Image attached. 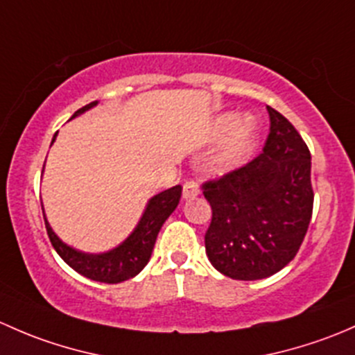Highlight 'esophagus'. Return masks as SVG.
<instances>
[{
    "label": "esophagus",
    "mask_w": 355,
    "mask_h": 355,
    "mask_svg": "<svg viewBox=\"0 0 355 355\" xmlns=\"http://www.w3.org/2000/svg\"><path fill=\"white\" fill-rule=\"evenodd\" d=\"M200 195V184L196 181H193V179H189V181L184 182V186H182V198L188 200V198H195V196Z\"/></svg>",
    "instance_id": "34e87169"
}]
</instances>
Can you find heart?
<instances>
[{"instance_id":"1","label":"heart","mask_w":355,"mask_h":355,"mask_svg":"<svg viewBox=\"0 0 355 355\" xmlns=\"http://www.w3.org/2000/svg\"><path fill=\"white\" fill-rule=\"evenodd\" d=\"M214 131L215 135L227 133L218 148L215 162L218 167H231L250 152L257 133V123L250 116L234 119L232 114H225L215 121Z\"/></svg>"}]
</instances>
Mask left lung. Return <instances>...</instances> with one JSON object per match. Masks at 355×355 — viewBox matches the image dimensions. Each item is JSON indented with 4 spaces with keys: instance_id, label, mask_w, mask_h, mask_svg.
<instances>
[{
    "instance_id": "obj_1",
    "label": "left lung",
    "mask_w": 355,
    "mask_h": 355,
    "mask_svg": "<svg viewBox=\"0 0 355 355\" xmlns=\"http://www.w3.org/2000/svg\"><path fill=\"white\" fill-rule=\"evenodd\" d=\"M258 157L202 184L211 207L205 250L211 265L236 280L266 279L297 254L313 215L311 153L273 107Z\"/></svg>"
}]
</instances>
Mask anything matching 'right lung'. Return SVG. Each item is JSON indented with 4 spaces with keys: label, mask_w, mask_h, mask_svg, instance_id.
<instances>
[{
    "label": "right lung",
    "mask_w": 355,
    "mask_h": 355,
    "mask_svg": "<svg viewBox=\"0 0 355 355\" xmlns=\"http://www.w3.org/2000/svg\"><path fill=\"white\" fill-rule=\"evenodd\" d=\"M96 104L97 101L83 105L82 109H78L71 116V119L80 116L82 112L89 111ZM54 138H56V135H54ZM181 191L182 188L178 184L150 198L135 231L118 248L107 251V253L89 254L76 251L75 248H69L53 232L46 215H44L47 236H49V241L54 250H56V253L80 275L104 284L124 282V280L133 279L135 275H138L145 268V265L152 257L157 234H159L164 222L167 220V217L176 210L179 200H181Z\"/></svg>",
    "instance_id": "right-lung-1"
}]
</instances>
